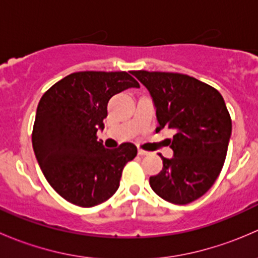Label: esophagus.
I'll return each instance as SVG.
<instances>
[{"label": "esophagus", "instance_id": "obj_1", "mask_svg": "<svg viewBox=\"0 0 258 258\" xmlns=\"http://www.w3.org/2000/svg\"><path fill=\"white\" fill-rule=\"evenodd\" d=\"M148 153H150V152H147V151L142 150V148H139V155L140 156H147Z\"/></svg>", "mask_w": 258, "mask_h": 258}]
</instances>
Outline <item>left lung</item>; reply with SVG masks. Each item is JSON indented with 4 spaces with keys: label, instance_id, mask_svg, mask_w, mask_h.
Masks as SVG:
<instances>
[{
    "label": "left lung",
    "instance_id": "obj_1",
    "mask_svg": "<svg viewBox=\"0 0 258 258\" xmlns=\"http://www.w3.org/2000/svg\"><path fill=\"white\" fill-rule=\"evenodd\" d=\"M150 92L158 127L168 128L172 158L151 176V188L165 201L187 205L204 196L222 170L232 122L217 90L187 75L132 71Z\"/></svg>",
    "mask_w": 258,
    "mask_h": 258
}]
</instances>
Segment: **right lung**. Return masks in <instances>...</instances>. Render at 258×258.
I'll return each instance as SVG.
<instances>
[{
	"mask_svg": "<svg viewBox=\"0 0 258 258\" xmlns=\"http://www.w3.org/2000/svg\"><path fill=\"white\" fill-rule=\"evenodd\" d=\"M140 85L127 72H75L54 83L37 106L32 146L52 188L71 204L92 207L117 191L122 170L137 155L131 142L106 148L107 103L116 93Z\"/></svg>",
	"mask_w": 258,
	"mask_h": 258,
	"instance_id": "1",
	"label": "right lung"
}]
</instances>
